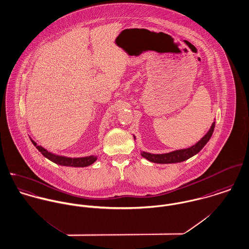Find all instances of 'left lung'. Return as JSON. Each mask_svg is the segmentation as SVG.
Returning <instances> with one entry per match:
<instances>
[{
  "label": "left lung",
  "instance_id": "obj_1",
  "mask_svg": "<svg viewBox=\"0 0 249 249\" xmlns=\"http://www.w3.org/2000/svg\"><path fill=\"white\" fill-rule=\"evenodd\" d=\"M214 128H215V122H213L211 128L209 129V131L203 138H201L198 142H196L192 147H189L187 149L177 150V151H173V152H170L167 154H159V155L141 152V156L151 162L160 163V164L182 162V161L192 158L195 155H196L205 146V144L209 141V139L212 137Z\"/></svg>",
  "mask_w": 249,
  "mask_h": 249
}]
</instances>
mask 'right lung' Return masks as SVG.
<instances>
[{
	"instance_id": "1",
	"label": "right lung",
	"mask_w": 249,
	"mask_h": 249,
	"mask_svg": "<svg viewBox=\"0 0 249 249\" xmlns=\"http://www.w3.org/2000/svg\"><path fill=\"white\" fill-rule=\"evenodd\" d=\"M33 145L38 149V151L48 160L54 162L56 164L62 166H71V167H87V166L92 164L97 158L95 156H89V157H85V158H67L63 156H58L55 154H53L49 151H47L45 148L42 146L37 145L35 141L30 139Z\"/></svg>"
}]
</instances>
